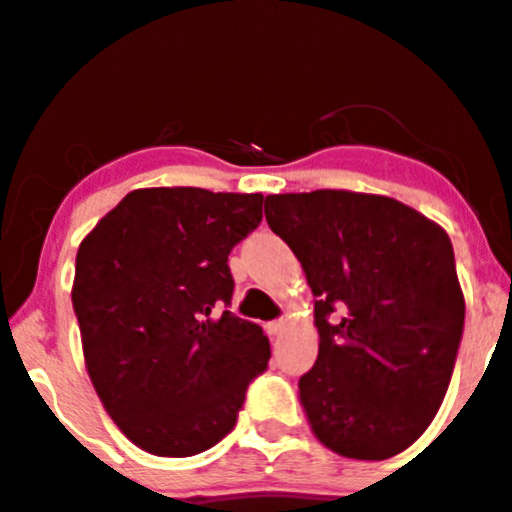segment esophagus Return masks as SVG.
<instances>
[{"mask_svg":"<svg viewBox=\"0 0 512 512\" xmlns=\"http://www.w3.org/2000/svg\"><path fill=\"white\" fill-rule=\"evenodd\" d=\"M286 326H288L286 319H274V322H269V324H267L269 336H281L283 331H286Z\"/></svg>","mask_w":512,"mask_h":512,"instance_id":"esophagus-1","label":"esophagus"}]
</instances>
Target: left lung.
I'll return each mask as SVG.
<instances>
[{"instance_id":"1","label":"left lung","mask_w":512,"mask_h":512,"mask_svg":"<svg viewBox=\"0 0 512 512\" xmlns=\"http://www.w3.org/2000/svg\"><path fill=\"white\" fill-rule=\"evenodd\" d=\"M269 229L303 264L319 355L300 403L326 448L386 460L441 408L465 326L448 233L384 195H267Z\"/></svg>"}]
</instances>
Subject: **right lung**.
<instances>
[{
	"label": "right lung",
	"mask_w": 512,
	"mask_h": 512,
	"mask_svg": "<svg viewBox=\"0 0 512 512\" xmlns=\"http://www.w3.org/2000/svg\"><path fill=\"white\" fill-rule=\"evenodd\" d=\"M262 200L140 188L80 243L71 298L85 367L109 417L147 453L212 448L267 369L264 331L226 310L229 255L260 226Z\"/></svg>",
	"instance_id": "right-lung-1"
}]
</instances>
